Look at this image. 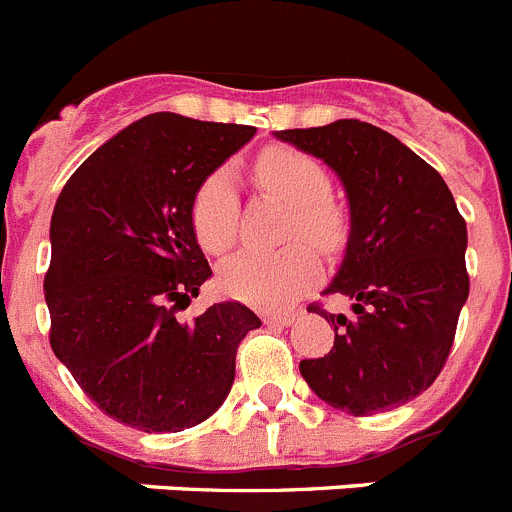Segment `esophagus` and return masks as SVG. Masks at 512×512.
<instances>
[{"mask_svg": "<svg viewBox=\"0 0 512 512\" xmlns=\"http://www.w3.org/2000/svg\"><path fill=\"white\" fill-rule=\"evenodd\" d=\"M299 314L297 312H281V314H266L264 322L266 325H279V327H287L297 320Z\"/></svg>", "mask_w": 512, "mask_h": 512, "instance_id": "1", "label": "esophagus"}]
</instances>
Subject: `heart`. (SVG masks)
Returning <instances> with one entry per match:
<instances>
[{"mask_svg": "<svg viewBox=\"0 0 512 512\" xmlns=\"http://www.w3.org/2000/svg\"><path fill=\"white\" fill-rule=\"evenodd\" d=\"M256 177L294 208L292 233L332 251L342 238L340 213L330 205V175L317 159L292 147H271L256 162ZM238 195L228 170L205 177L192 198V228L203 248L223 253L236 241ZM320 259L307 243L281 251H241L220 266V289L253 307H281L320 279Z\"/></svg>", "mask_w": 512, "mask_h": 512, "instance_id": "heart-1", "label": "heart"}]
</instances>
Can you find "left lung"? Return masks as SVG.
<instances>
[{"label": "left lung", "mask_w": 512, "mask_h": 512, "mask_svg": "<svg viewBox=\"0 0 512 512\" xmlns=\"http://www.w3.org/2000/svg\"><path fill=\"white\" fill-rule=\"evenodd\" d=\"M274 137L322 159L350 213L340 269L325 289L348 299L350 314L309 307L335 325V345L302 360L299 373L345 414L398 409L434 383L452 350L470 297L467 223L442 175L378 126L337 119Z\"/></svg>", "instance_id": "1"}]
</instances>
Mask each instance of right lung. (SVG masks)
Returning <instances> with one entry per match:
<instances>
[{
  "mask_svg": "<svg viewBox=\"0 0 512 512\" xmlns=\"http://www.w3.org/2000/svg\"><path fill=\"white\" fill-rule=\"evenodd\" d=\"M253 134L149 114L101 144L55 203L50 345L98 409L131 429L182 431L213 416L231 393L238 342L261 327L238 302L177 317L213 276L192 198Z\"/></svg>",
  "mask_w": 512,
  "mask_h": 512,
  "instance_id": "obj_1",
  "label": "right lung"
}]
</instances>
